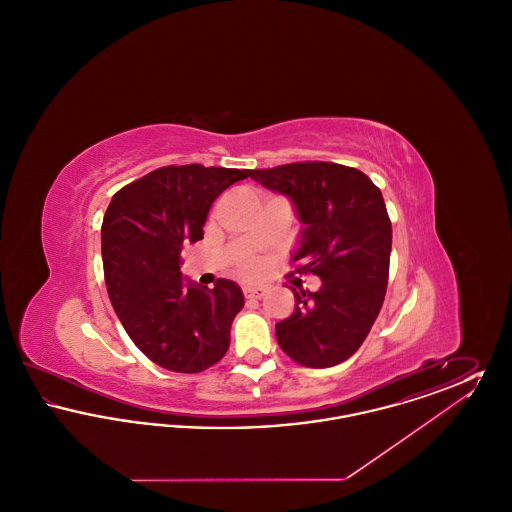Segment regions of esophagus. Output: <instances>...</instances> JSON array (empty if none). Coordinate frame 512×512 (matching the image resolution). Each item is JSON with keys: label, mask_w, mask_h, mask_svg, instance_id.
Here are the masks:
<instances>
[{"label": "esophagus", "mask_w": 512, "mask_h": 512, "mask_svg": "<svg viewBox=\"0 0 512 512\" xmlns=\"http://www.w3.org/2000/svg\"><path fill=\"white\" fill-rule=\"evenodd\" d=\"M244 293L247 299H261L267 293V288H263V286H245Z\"/></svg>", "instance_id": "34e87169"}]
</instances>
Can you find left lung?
I'll list each match as a JSON object with an SVG mask.
<instances>
[{
    "mask_svg": "<svg viewBox=\"0 0 512 512\" xmlns=\"http://www.w3.org/2000/svg\"><path fill=\"white\" fill-rule=\"evenodd\" d=\"M292 201L303 224L293 261L320 278L317 292H295L276 340L295 363L340 365L365 341L388 288L391 222L382 192L365 172L336 163H290L249 171Z\"/></svg>",
    "mask_w": 512,
    "mask_h": 512,
    "instance_id": "8db88e82",
    "label": "left lung"
}]
</instances>
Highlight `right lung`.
I'll use <instances>...</instances> for the list:
<instances>
[{"label":"right lung","mask_w":512,"mask_h":512,"mask_svg":"<svg viewBox=\"0 0 512 512\" xmlns=\"http://www.w3.org/2000/svg\"><path fill=\"white\" fill-rule=\"evenodd\" d=\"M247 176L222 167H163L124 186L105 211L107 293L130 340L155 365L194 374L228 351L242 288L226 278L215 288L186 280L180 253L203 238L213 201Z\"/></svg>","instance_id":"add662e5"}]
</instances>
